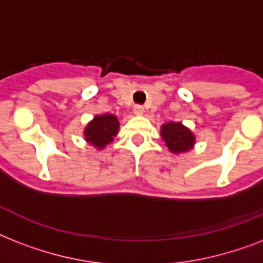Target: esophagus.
<instances>
[{"label": "esophagus", "instance_id": "1", "mask_svg": "<svg viewBox=\"0 0 263 263\" xmlns=\"http://www.w3.org/2000/svg\"><path fill=\"white\" fill-rule=\"evenodd\" d=\"M134 113H135L136 116H142L144 113V107L140 106V105H136V106L134 107Z\"/></svg>", "mask_w": 263, "mask_h": 263}]
</instances>
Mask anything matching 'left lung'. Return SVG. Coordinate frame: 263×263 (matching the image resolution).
<instances>
[{
    "label": "left lung",
    "mask_w": 263,
    "mask_h": 263,
    "mask_svg": "<svg viewBox=\"0 0 263 263\" xmlns=\"http://www.w3.org/2000/svg\"><path fill=\"white\" fill-rule=\"evenodd\" d=\"M160 132L165 146L176 156L190 152L195 146L194 132L180 121H168L162 124Z\"/></svg>",
    "instance_id": "left-lung-1"
}]
</instances>
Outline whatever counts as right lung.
<instances>
[{
    "label": "right lung",
    "instance_id": "1",
    "mask_svg": "<svg viewBox=\"0 0 263 263\" xmlns=\"http://www.w3.org/2000/svg\"><path fill=\"white\" fill-rule=\"evenodd\" d=\"M120 121L111 113L94 116L83 131L84 140L97 150H103L119 134Z\"/></svg>",
    "mask_w": 263,
    "mask_h": 263
}]
</instances>
